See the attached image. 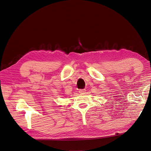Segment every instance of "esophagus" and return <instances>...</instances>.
Instances as JSON below:
<instances>
[{
  "mask_svg": "<svg viewBox=\"0 0 151 151\" xmlns=\"http://www.w3.org/2000/svg\"><path fill=\"white\" fill-rule=\"evenodd\" d=\"M85 91V90H83V89H80V90H79V92H80V93H83Z\"/></svg>",
  "mask_w": 151,
  "mask_h": 151,
  "instance_id": "1",
  "label": "esophagus"
}]
</instances>
